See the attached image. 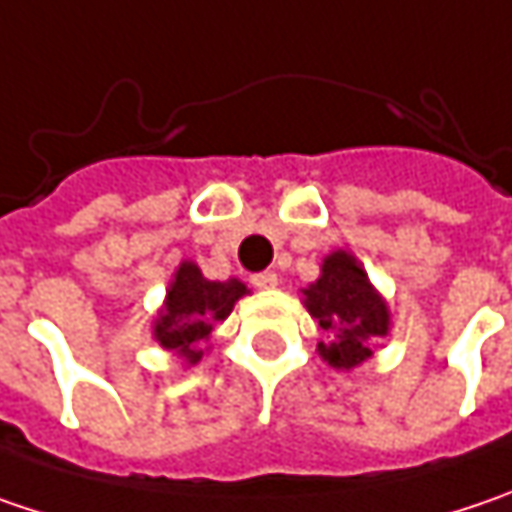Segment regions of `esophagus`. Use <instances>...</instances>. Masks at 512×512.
<instances>
[{"label": "esophagus", "mask_w": 512, "mask_h": 512, "mask_svg": "<svg viewBox=\"0 0 512 512\" xmlns=\"http://www.w3.org/2000/svg\"><path fill=\"white\" fill-rule=\"evenodd\" d=\"M252 286H257V289H275L278 286V275L275 272H257V275H252Z\"/></svg>", "instance_id": "obj_1"}]
</instances>
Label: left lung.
I'll return each instance as SVG.
<instances>
[{
	"label": "left lung",
	"mask_w": 512,
	"mask_h": 512,
	"mask_svg": "<svg viewBox=\"0 0 512 512\" xmlns=\"http://www.w3.org/2000/svg\"><path fill=\"white\" fill-rule=\"evenodd\" d=\"M304 307L324 336L318 342L321 359L339 371L371 359V345L391 330L385 298L368 281L362 263L345 249L324 257L318 281L304 289Z\"/></svg>",
	"instance_id": "obj_1"
}]
</instances>
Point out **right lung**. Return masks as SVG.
<instances>
[{"label":"right lung","instance_id":"obj_1","mask_svg":"<svg viewBox=\"0 0 512 512\" xmlns=\"http://www.w3.org/2000/svg\"><path fill=\"white\" fill-rule=\"evenodd\" d=\"M246 292V284L237 278L208 281L202 278L196 263H179L167 286L165 307L153 321V339L165 350L179 353L188 365H196L202 359V345L211 339L214 324L226 321Z\"/></svg>","mask_w":512,"mask_h":512}]
</instances>
